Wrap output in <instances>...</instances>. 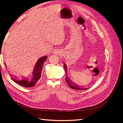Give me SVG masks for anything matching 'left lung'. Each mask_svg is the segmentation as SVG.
Instances as JSON below:
<instances>
[{
  "label": "left lung",
  "mask_w": 123,
  "mask_h": 123,
  "mask_svg": "<svg viewBox=\"0 0 123 123\" xmlns=\"http://www.w3.org/2000/svg\"><path fill=\"white\" fill-rule=\"evenodd\" d=\"M65 79L67 82L69 86H70L71 88H72L73 89H76V90H86V89H87L89 88H80V87H79V86H77L75 84H73V83H72V81L70 80L67 77V76H66Z\"/></svg>",
  "instance_id": "1"
}]
</instances>
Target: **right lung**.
Wrapping results in <instances>:
<instances>
[{"label": "right lung", "instance_id": "1", "mask_svg": "<svg viewBox=\"0 0 123 123\" xmlns=\"http://www.w3.org/2000/svg\"><path fill=\"white\" fill-rule=\"evenodd\" d=\"M47 58V57L45 56L42 57L38 59V60L37 62L35 65L34 69L33 70V77L31 80H30L28 79H25V78H24V79L19 80L14 79H12L13 80H14V82H15L18 85L27 88L33 87L36 85V83L40 79L43 63Z\"/></svg>", "mask_w": 123, "mask_h": 123}]
</instances>
